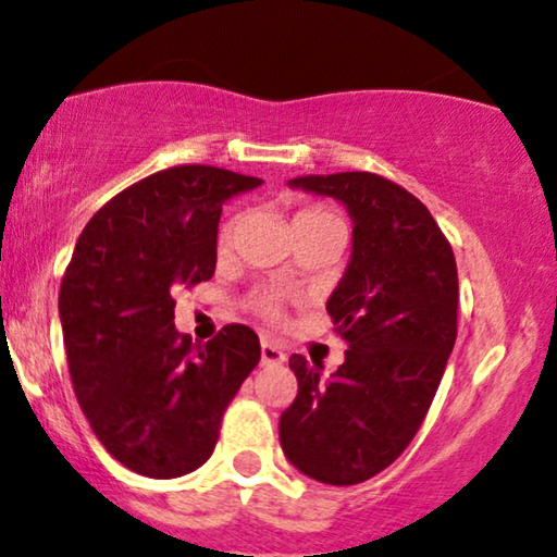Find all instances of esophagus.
<instances>
[{
  "instance_id": "1",
  "label": "esophagus",
  "mask_w": 557,
  "mask_h": 557,
  "mask_svg": "<svg viewBox=\"0 0 557 557\" xmlns=\"http://www.w3.org/2000/svg\"><path fill=\"white\" fill-rule=\"evenodd\" d=\"M285 363V350L272 339L261 343V366H283Z\"/></svg>"
}]
</instances>
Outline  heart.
I'll use <instances>...</instances> for the list:
<instances>
[{
  "label": "heart",
  "instance_id": "1",
  "mask_svg": "<svg viewBox=\"0 0 557 557\" xmlns=\"http://www.w3.org/2000/svg\"><path fill=\"white\" fill-rule=\"evenodd\" d=\"M321 220H339V218H337V214H334V212L324 210V207H306V210H300V212L296 214V220H293V225L321 223ZM236 225H238V214H233V218L225 220L223 227H220V236H218V244H220V246L231 244L233 231H236ZM251 306H253V311L261 313V317L270 319V321H277L280 317H283V296H280V293H274V290L259 293V296L251 300Z\"/></svg>",
  "mask_w": 557,
  "mask_h": 557
}]
</instances>
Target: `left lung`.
<instances>
[{"instance_id":"obj_1","label":"left lung","mask_w":557,"mask_h":557,"mask_svg":"<svg viewBox=\"0 0 557 557\" xmlns=\"http://www.w3.org/2000/svg\"><path fill=\"white\" fill-rule=\"evenodd\" d=\"M290 186L347 207L352 253L326 300L345 363L321 379V363L293 355L298 397L280 418V444L308 478L358 485L423 425L457 343V259L428 207L384 176L350 171Z\"/></svg>"}]
</instances>
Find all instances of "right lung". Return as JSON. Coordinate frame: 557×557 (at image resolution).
<instances>
[{"label": "right lung", "instance_id": "add662e5", "mask_svg": "<svg viewBox=\"0 0 557 557\" xmlns=\"http://www.w3.org/2000/svg\"><path fill=\"white\" fill-rule=\"evenodd\" d=\"M259 184L176 165L116 194L79 233L59 290L66 363L92 433L126 470L171 480L202 467L259 363L249 326L207 345L173 326V290L214 274L223 202Z\"/></svg>", "mask_w": 557, "mask_h": 557}]
</instances>
